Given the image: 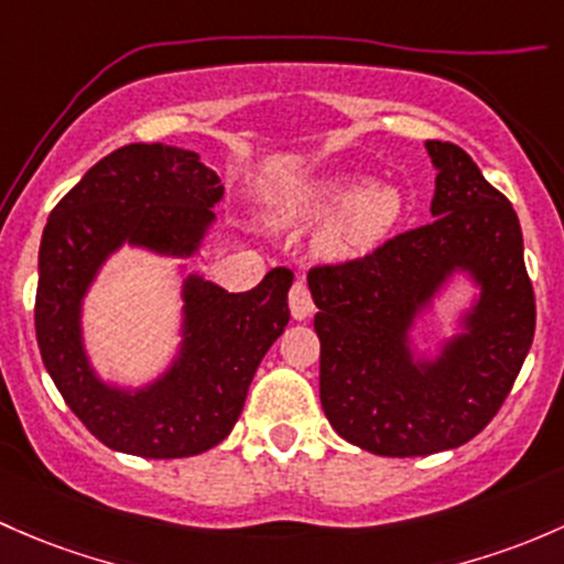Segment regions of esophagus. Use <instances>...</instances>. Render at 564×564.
Instances as JSON below:
<instances>
[{
	"instance_id": "1",
	"label": "esophagus",
	"mask_w": 564,
	"mask_h": 564,
	"mask_svg": "<svg viewBox=\"0 0 564 564\" xmlns=\"http://www.w3.org/2000/svg\"><path fill=\"white\" fill-rule=\"evenodd\" d=\"M290 312H293L295 321H306V317L315 312L312 293H310V288H306L304 280H295L293 288H290Z\"/></svg>"
}]
</instances>
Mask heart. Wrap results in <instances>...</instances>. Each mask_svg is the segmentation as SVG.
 Wrapping results in <instances>:
<instances>
[{
    "instance_id": "obj_1",
    "label": "heart",
    "mask_w": 564,
    "mask_h": 564,
    "mask_svg": "<svg viewBox=\"0 0 564 564\" xmlns=\"http://www.w3.org/2000/svg\"><path fill=\"white\" fill-rule=\"evenodd\" d=\"M404 193L397 184H375L369 176L339 173L288 189L271 206L276 225H312L330 219L317 239L325 260H361L386 243L402 223Z\"/></svg>"
}]
</instances>
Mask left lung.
Wrapping results in <instances>:
<instances>
[{
  "label": "left lung",
  "instance_id": "8db88e82",
  "mask_svg": "<svg viewBox=\"0 0 564 564\" xmlns=\"http://www.w3.org/2000/svg\"><path fill=\"white\" fill-rule=\"evenodd\" d=\"M432 223L361 260L310 271L321 402L339 437L377 456H429L484 432L535 336V293L513 206L454 143L426 141ZM456 273L476 288L434 357L411 328Z\"/></svg>",
  "mask_w": 564,
  "mask_h": 564
}]
</instances>
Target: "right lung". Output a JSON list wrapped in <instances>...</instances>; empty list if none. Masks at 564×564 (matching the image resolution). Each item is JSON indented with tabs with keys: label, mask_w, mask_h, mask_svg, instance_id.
Instances as JSON below:
<instances>
[{
	"label": "right lung",
	"mask_w": 564,
	"mask_h": 564,
	"mask_svg": "<svg viewBox=\"0 0 564 564\" xmlns=\"http://www.w3.org/2000/svg\"><path fill=\"white\" fill-rule=\"evenodd\" d=\"M223 195L200 154L130 143L89 167L51 212L34 301L40 356L67 408L108 448L182 458L223 443L254 371L290 321L288 269L269 271L247 293L187 274L182 341L167 369L138 388L97 375L84 345V301L102 265L124 243L160 258H193L217 223L212 208Z\"/></svg>",
	"instance_id": "1"
}]
</instances>
